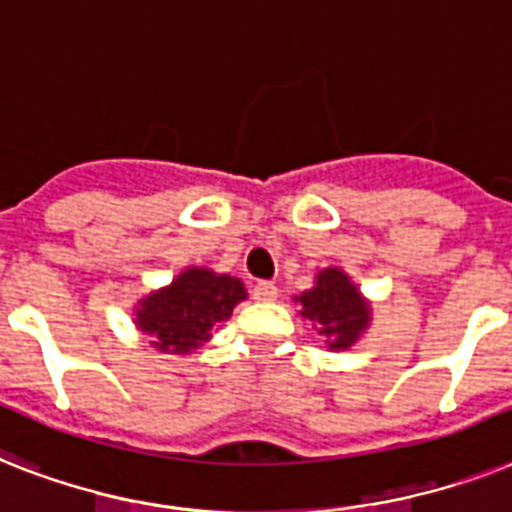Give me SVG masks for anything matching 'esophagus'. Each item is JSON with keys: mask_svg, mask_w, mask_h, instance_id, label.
<instances>
[{"mask_svg": "<svg viewBox=\"0 0 512 512\" xmlns=\"http://www.w3.org/2000/svg\"><path fill=\"white\" fill-rule=\"evenodd\" d=\"M252 297L260 299V302H270V299L278 297V289L273 281H257L255 286H252Z\"/></svg>", "mask_w": 512, "mask_h": 512, "instance_id": "1", "label": "esophagus"}]
</instances>
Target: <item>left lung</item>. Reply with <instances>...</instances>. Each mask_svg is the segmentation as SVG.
<instances>
[{
	"instance_id": "8db88e82",
	"label": "left lung",
	"mask_w": 512,
	"mask_h": 512,
	"mask_svg": "<svg viewBox=\"0 0 512 512\" xmlns=\"http://www.w3.org/2000/svg\"><path fill=\"white\" fill-rule=\"evenodd\" d=\"M302 318H310L318 334L328 342L331 350H347L368 326L371 307L365 305L360 292L350 284L342 270L326 268L318 273V281L310 292L299 294Z\"/></svg>"
}]
</instances>
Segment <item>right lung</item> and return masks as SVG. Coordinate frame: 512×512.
<instances>
[{"mask_svg":"<svg viewBox=\"0 0 512 512\" xmlns=\"http://www.w3.org/2000/svg\"><path fill=\"white\" fill-rule=\"evenodd\" d=\"M247 297L239 278L215 276L205 268H189L162 292L141 299L136 323L155 339V347L186 355L210 339V328L226 321Z\"/></svg>","mask_w":512,"mask_h":512,"instance_id":"obj_1","label":"right lung"}]
</instances>
